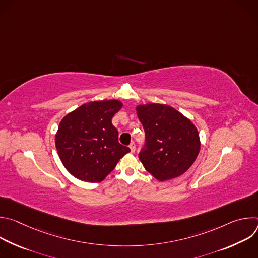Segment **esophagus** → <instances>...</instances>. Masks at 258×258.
I'll return each mask as SVG.
<instances>
[{
	"label": "esophagus",
	"mask_w": 258,
	"mask_h": 258,
	"mask_svg": "<svg viewBox=\"0 0 258 258\" xmlns=\"http://www.w3.org/2000/svg\"><path fill=\"white\" fill-rule=\"evenodd\" d=\"M130 149H131V152H132V153H134V152L136 151V145H135V143H132V144L130 145Z\"/></svg>",
	"instance_id": "esophagus-1"
}]
</instances>
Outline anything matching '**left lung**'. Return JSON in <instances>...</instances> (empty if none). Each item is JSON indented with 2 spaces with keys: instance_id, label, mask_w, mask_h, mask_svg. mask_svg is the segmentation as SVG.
<instances>
[{
  "instance_id": "1",
  "label": "left lung",
  "mask_w": 258,
  "mask_h": 258,
  "mask_svg": "<svg viewBox=\"0 0 258 258\" xmlns=\"http://www.w3.org/2000/svg\"><path fill=\"white\" fill-rule=\"evenodd\" d=\"M136 110L146 134V145L139 155L145 169L160 181L185 173L201 147L195 124L166 104H141Z\"/></svg>"
}]
</instances>
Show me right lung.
<instances>
[{
	"instance_id": "add662e5",
	"label": "right lung",
	"mask_w": 258,
	"mask_h": 258,
	"mask_svg": "<svg viewBox=\"0 0 258 258\" xmlns=\"http://www.w3.org/2000/svg\"><path fill=\"white\" fill-rule=\"evenodd\" d=\"M123 106L116 99L88 102L66 114L55 135L60 160L83 181H102L120 158L131 152L118 142L112 117Z\"/></svg>"
}]
</instances>
